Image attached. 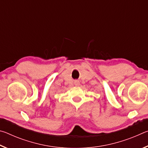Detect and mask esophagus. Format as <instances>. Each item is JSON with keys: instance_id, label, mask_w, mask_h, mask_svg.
<instances>
[{"instance_id": "esophagus-1", "label": "esophagus", "mask_w": 148, "mask_h": 148, "mask_svg": "<svg viewBox=\"0 0 148 148\" xmlns=\"http://www.w3.org/2000/svg\"><path fill=\"white\" fill-rule=\"evenodd\" d=\"M74 85L76 86H78L79 85V81H77V80H76V81H74Z\"/></svg>"}]
</instances>
